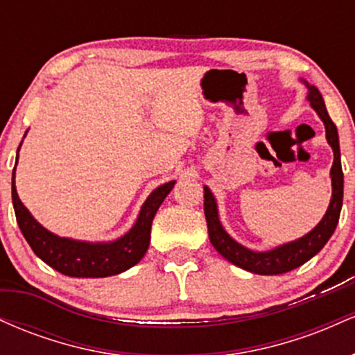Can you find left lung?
Masks as SVG:
<instances>
[{
  "label": "left lung",
  "mask_w": 355,
  "mask_h": 355,
  "mask_svg": "<svg viewBox=\"0 0 355 355\" xmlns=\"http://www.w3.org/2000/svg\"><path fill=\"white\" fill-rule=\"evenodd\" d=\"M309 100H311L312 108L319 113L325 125V133H327V141L334 150V165L331 170L332 177V200L329 205L327 214L320 220L319 225L302 239L295 242L285 243L268 252H252L242 247L229 237L225 230L222 229L217 214V203H215L214 195L205 187V195H203V210H205L207 227H209V237L211 245L220 255L225 257L229 262L234 263L243 270L252 272L259 275H277L291 272L300 267L302 263L311 260L313 255L319 254L322 247L327 243L336 230L337 222L342 209V198H344V173L340 166V148H339V135L334 121L329 116L327 108H325L324 98L315 87H309Z\"/></svg>",
  "instance_id": "1"
}]
</instances>
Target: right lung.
Segmentation results:
<instances>
[{
    "label": "right lung",
    "instance_id": "1",
    "mask_svg": "<svg viewBox=\"0 0 355 355\" xmlns=\"http://www.w3.org/2000/svg\"><path fill=\"white\" fill-rule=\"evenodd\" d=\"M21 146V145H19ZM19 150V148H18ZM18 162V158H16ZM16 168V166H15ZM175 182H168L152 191L146 202L141 207L137 223L133 229L112 243H87L76 240L61 239L43 229L36 220L31 217L26 207L19 200L15 187L11 197L19 230L33 248V252L44 263L58 270L60 274L68 277H110L128 270L141 260L150 243V230L158 207L165 200L166 195L173 189Z\"/></svg>",
    "mask_w": 355,
    "mask_h": 355
}]
</instances>
